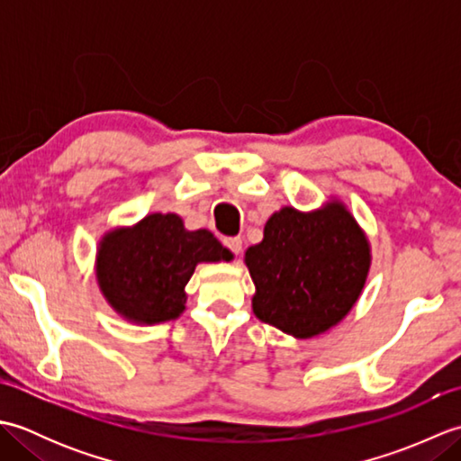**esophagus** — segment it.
Segmentation results:
<instances>
[{"instance_id":"1","label":"esophagus","mask_w":461,"mask_h":461,"mask_svg":"<svg viewBox=\"0 0 461 461\" xmlns=\"http://www.w3.org/2000/svg\"><path fill=\"white\" fill-rule=\"evenodd\" d=\"M223 246L228 248L233 253V256H240L241 249H243V241H241V238H225Z\"/></svg>"}]
</instances>
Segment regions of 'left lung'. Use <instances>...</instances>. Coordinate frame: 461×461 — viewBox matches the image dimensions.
Instances as JSON below:
<instances>
[{"label": "left lung", "instance_id": "left-lung-1", "mask_svg": "<svg viewBox=\"0 0 461 461\" xmlns=\"http://www.w3.org/2000/svg\"><path fill=\"white\" fill-rule=\"evenodd\" d=\"M256 317L297 339L335 327L360 297L370 246L350 212L332 200L317 212L283 208L246 251Z\"/></svg>", "mask_w": 461, "mask_h": 461}]
</instances>
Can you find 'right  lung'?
<instances>
[{
	"label": "right lung",
	"instance_id": "1",
	"mask_svg": "<svg viewBox=\"0 0 461 461\" xmlns=\"http://www.w3.org/2000/svg\"><path fill=\"white\" fill-rule=\"evenodd\" d=\"M231 253L208 230L188 231L176 213H150L131 230H114L96 251V281L109 305L132 322L180 317L185 283L202 261Z\"/></svg>",
	"mask_w": 461,
	"mask_h": 461
}]
</instances>
